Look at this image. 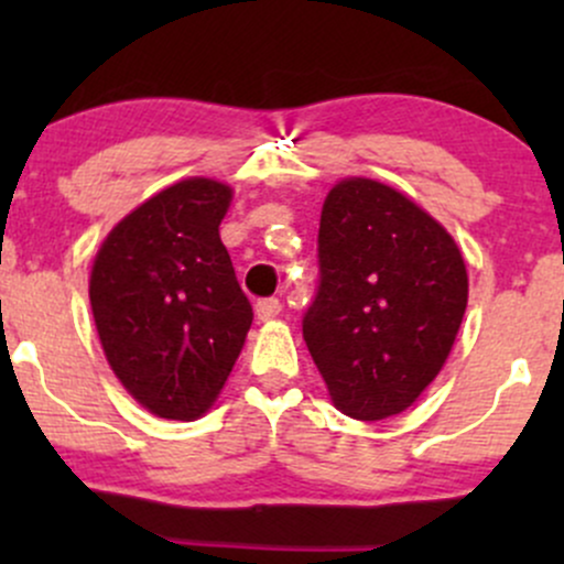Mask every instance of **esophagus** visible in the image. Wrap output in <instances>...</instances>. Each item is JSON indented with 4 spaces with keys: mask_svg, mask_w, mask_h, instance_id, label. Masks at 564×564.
Masks as SVG:
<instances>
[{
    "mask_svg": "<svg viewBox=\"0 0 564 564\" xmlns=\"http://www.w3.org/2000/svg\"><path fill=\"white\" fill-rule=\"evenodd\" d=\"M254 310H257V318H260V321H273V318H278V315H281L283 304H281V300H275V296H268V300L257 302Z\"/></svg>",
    "mask_w": 564,
    "mask_h": 564,
    "instance_id": "esophagus-1",
    "label": "esophagus"
}]
</instances>
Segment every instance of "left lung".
Instances as JSON below:
<instances>
[{
    "label": "left lung",
    "mask_w": 564,
    "mask_h": 564,
    "mask_svg": "<svg viewBox=\"0 0 564 564\" xmlns=\"http://www.w3.org/2000/svg\"><path fill=\"white\" fill-rule=\"evenodd\" d=\"M318 264L302 334L334 405L360 422L405 411L440 373L467 310L456 241L394 187L349 177L323 204Z\"/></svg>",
    "instance_id": "1"
}]
</instances>
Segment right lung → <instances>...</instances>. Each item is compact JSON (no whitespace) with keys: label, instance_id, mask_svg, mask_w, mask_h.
<instances>
[{"label":"right lung","instance_id":"right-lung-1","mask_svg":"<svg viewBox=\"0 0 564 564\" xmlns=\"http://www.w3.org/2000/svg\"><path fill=\"white\" fill-rule=\"evenodd\" d=\"M230 198L217 180H183L121 219L95 257L89 304L102 352L161 419L209 411L254 318L219 241Z\"/></svg>","mask_w":564,"mask_h":564}]
</instances>
